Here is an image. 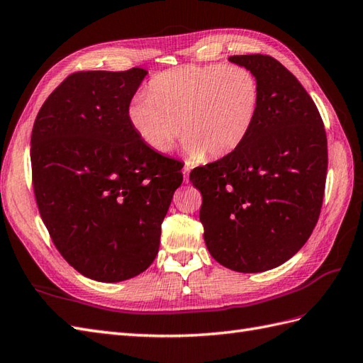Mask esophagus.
<instances>
[{"instance_id":"obj_1","label":"esophagus","mask_w":363,"mask_h":363,"mask_svg":"<svg viewBox=\"0 0 363 363\" xmlns=\"http://www.w3.org/2000/svg\"><path fill=\"white\" fill-rule=\"evenodd\" d=\"M190 170H191L190 165H184L182 173H184V181H185V182H189V173H190Z\"/></svg>"}]
</instances>
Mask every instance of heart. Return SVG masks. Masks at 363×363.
Here are the masks:
<instances>
[{
  "instance_id": "1",
  "label": "heart",
  "mask_w": 363,
  "mask_h": 363,
  "mask_svg": "<svg viewBox=\"0 0 363 363\" xmlns=\"http://www.w3.org/2000/svg\"><path fill=\"white\" fill-rule=\"evenodd\" d=\"M261 87L252 70L239 66H182L156 75L147 96L130 102L128 123L156 153L184 138L191 162L222 157L244 144L256 123Z\"/></svg>"
}]
</instances>
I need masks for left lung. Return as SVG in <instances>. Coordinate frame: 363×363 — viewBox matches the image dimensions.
<instances>
[{"instance_id":"1","label":"left lung","mask_w":363,"mask_h":363,"mask_svg":"<svg viewBox=\"0 0 363 363\" xmlns=\"http://www.w3.org/2000/svg\"><path fill=\"white\" fill-rule=\"evenodd\" d=\"M228 61L255 73L261 87L256 123L244 144L198 167L199 219L210 255L230 270L259 273L293 257L318 224L327 179V135L302 84L268 55Z\"/></svg>"}]
</instances>
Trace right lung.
Returning <instances> with one entry per match:
<instances>
[{"mask_svg": "<svg viewBox=\"0 0 363 363\" xmlns=\"http://www.w3.org/2000/svg\"><path fill=\"white\" fill-rule=\"evenodd\" d=\"M78 72L36 115L30 161L36 203L61 256L82 276L121 282L152 265L179 164L153 152L127 110L147 75Z\"/></svg>", "mask_w": 363, "mask_h": 363, "instance_id": "right-lung-1", "label": "right lung"}]
</instances>
